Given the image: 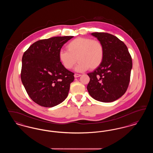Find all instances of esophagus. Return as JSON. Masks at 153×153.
<instances>
[{"label":"esophagus","mask_w":153,"mask_h":153,"mask_svg":"<svg viewBox=\"0 0 153 153\" xmlns=\"http://www.w3.org/2000/svg\"><path fill=\"white\" fill-rule=\"evenodd\" d=\"M74 77H75V78L79 77L81 76V74H77V73H75V74H74Z\"/></svg>","instance_id":"1"}]
</instances>
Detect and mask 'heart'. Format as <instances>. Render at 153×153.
<instances>
[{
  "label": "heart",
  "mask_w": 153,
  "mask_h": 153,
  "mask_svg": "<svg viewBox=\"0 0 153 153\" xmlns=\"http://www.w3.org/2000/svg\"><path fill=\"white\" fill-rule=\"evenodd\" d=\"M68 51L59 52V59L67 69H71L79 61L76 69L85 71L89 68L94 70L101 65L104 58V50L100 41L87 37H78L66 45Z\"/></svg>",
  "instance_id": "1"
}]
</instances>
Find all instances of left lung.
<instances>
[{"mask_svg": "<svg viewBox=\"0 0 153 153\" xmlns=\"http://www.w3.org/2000/svg\"><path fill=\"white\" fill-rule=\"evenodd\" d=\"M102 42L104 54L101 65L88 73L90 81L87 90L99 102L117 100L126 92L130 80L132 62L127 47L117 36L107 33H93Z\"/></svg>", "mask_w": 153, "mask_h": 153, "instance_id": "8db88e82", "label": "left lung"}]
</instances>
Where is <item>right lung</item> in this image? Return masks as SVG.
I'll use <instances>...</instances> for the list:
<instances>
[{
    "mask_svg": "<svg viewBox=\"0 0 153 153\" xmlns=\"http://www.w3.org/2000/svg\"><path fill=\"white\" fill-rule=\"evenodd\" d=\"M73 36H55L32 44L22 57L21 77L30 97L37 104L53 107L65 100L74 73L61 64L59 52Z\"/></svg>",
    "mask_w": 153,
    "mask_h": 153,
    "instance_id": "right-lung-1",
    "label": "right lung"
}]
</instances>
